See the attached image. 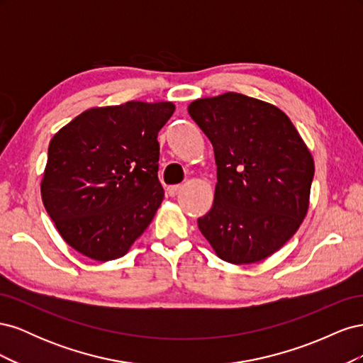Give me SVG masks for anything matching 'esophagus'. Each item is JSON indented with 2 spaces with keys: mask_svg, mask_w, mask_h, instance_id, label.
I'll list each match as a JSON object with an SVG mask.
<instances>
[{
  "mask_svg": "<svg viewBox=\"0 0 363 363\" xmlns=\"http://www.w3.org/2000/svg\"><path fill=\"white\" fill-rule=\"evenodd\" d=\"M182 188H183L182 184H174V186H168L167 192H168V195H169V196H175V195H177V194L182 191Z\"/></svg>",
  "mask_w": 363,
  "mask_h": 363,
  "instance_id": "34e87169",
  "label": "esophagus"
}]
</instances>
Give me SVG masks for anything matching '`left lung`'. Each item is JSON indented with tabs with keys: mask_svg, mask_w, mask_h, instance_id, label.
<instances>
[{
	"mask_svg": "<svg viewBox=\"0 0 363 363\" xmlns=\"http://www.w3.org/2000/svg\"><path fill=\"white\" fill-rule=\"evenodd\" d=\"M188 112L213 145L211 211L199 228L219 259L256 263L280 250L309 208L313 157L279 107L242 94L200 98Z\"/></svg>",
	"mask_w": 363,
	"mask_h": 363,
	"instance_id": "left-lung-1",
	"label": "left lung"
}]
</instances>
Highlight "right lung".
Masks as SVG:
<instances>
[{"label": "right lung", "mask_w": 363, "mask_h": 363, "mask_svg": "<svg viewBox=\"0 0 363 363\" xmlns=\"http://www.w3.org/2000/svg\"><path fill=\"white\" fill-rule=\"evenodd\" d=\"M169 101L94 107L52 136L42 201L69 247L94 260L123 257L163 200L157 133Z\"/></svg>", "instance_id": "obj_1"}]
</instances>
